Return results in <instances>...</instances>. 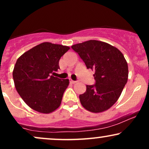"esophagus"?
Segmentation results:
<instances>
[{"instance_id":"34e87169","label":"esophagus","mask_w":149,"mask_h":149,"mask_svg":"<svg viewBox=\"0 0 149 149\" xmlns=\"http://www.w3.org/2000/svg\"><path fill=\"white\" fill-rule=\"evenodd\" d=\"M70 82H71V83H72V84H75V83H77V81H76V80H70Z\"/></svg>"}]
</instances>
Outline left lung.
I'll return each mask as SVG.
<instances>
[{
    "label": "left lung",
    "instance_id": "8db88e82",
    "mask_svg": "<svg viewBox=\"0 0 149 149\" xmlns=\"http://www.w3.org/2000/svg\"><path fill=\"white\" fill-rule=\"evenodd\" d=\"M88 69L95 71L96 83L86 85L80 95L82 106L92 113L110 109L117 102L128 79V66L123 53L107 42L90 40L71 46Z\"/></svg>",
    "mask_w": 149,
    "mask_h": 149
}]
</instances>
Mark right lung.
Segmentation results:
<instances>
[{"instance_id": "obj_1", "label": "right lung", "mask_w": 149, "mask_h": 149, "mask_svg": "<svg viewBox=\"0 0 149 149\" xmlns=\"http://www.w3.org/2000/svg\"><path fill=\"white\" fill-rule=\"evenodd\" d=\"M69 49L68 46L45 42L17 59L13 72L15 86L31 109L50 113L59 107L69 80L51 75L59 69V59Z\"/></svg>"}]
</instances>
